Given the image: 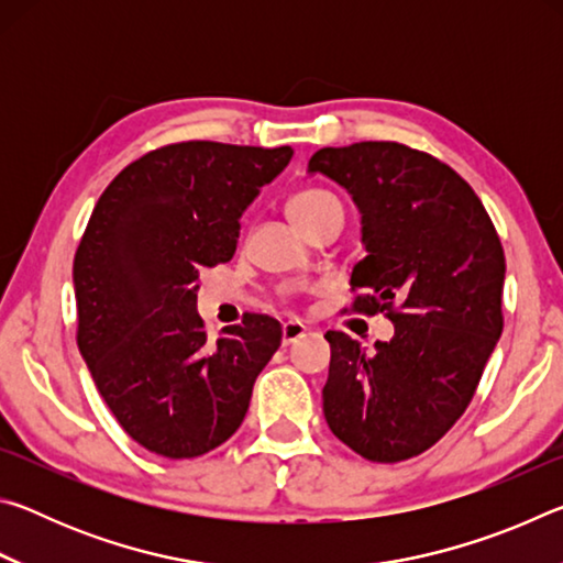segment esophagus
<instances>
[{
    "label": "esophagus",
    "instance_id": "1",
    "mask_svg": "<svg viewBox=\"0 0 563 563\" xmlns=\"http://www.w3.org/2000/svg\"><path fill=\"white\" fill-rule=\"evenodd\" d=\"M305 335V325L298 320H288L283 325V345H292L295 340H300Z\"/></svg>",
    "mask_w": 563,
    "mask_h": 563
}]
</instances>
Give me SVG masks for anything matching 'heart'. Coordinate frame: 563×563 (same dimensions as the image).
I'll return each instance as SVG.
<instances>
[{
  "label": "heart",
  "instance_id": "obj_1",
  "mask_svg": "<svg viewBox=\"0 0 563 563\" xmlns=\"http://www.w3.org/2000/svg\"><path fill=\"white\" fill-rule=\"evenodd\" d=\"M288 213L292 221L298 223L300 231H308V228L316 225L320 218H325L328 213H342V203L332 190L310 186L290 196Z\"/></svg>",
  "mask_w": 563,
  "mask_h": 563
}]
</instances>
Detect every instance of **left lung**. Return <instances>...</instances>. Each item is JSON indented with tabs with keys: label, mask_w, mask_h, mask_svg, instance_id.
I'll return each mask as SVG.
<instances>
[{
	"label": "left lung",
	"mask_w": 563,
	"mask_h": 563,
	"mask_svg": "<svg viewBox=\"0 0 563 563\" xmlns=\"http://www.w3.org/2000/svg\"><path fill=\"white\" fill-rule=\"evenodd\" d=\"M308 168L345 186L362 213L367 255L352 271L345 310L383 312L395 325L373 355L328 332L322 412L365 460H412L464 415L501 335L499 233L454 168L397 141L320 148Z\"/></svg>",
	"instance_id": "8db88e82"
}]
</instances>
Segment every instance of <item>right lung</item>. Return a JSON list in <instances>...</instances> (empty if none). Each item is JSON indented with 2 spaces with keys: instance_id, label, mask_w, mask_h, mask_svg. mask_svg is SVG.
Here are the masks:
<instances>
[{
  "instance_id": "right-lung-1",
  "label": "right lung",
  "mask_w": 563,
  "mask_h": 563,
  "mask_svg": "<svg viewBox=\"0 0 563 563\" xmlns=\"http://www.w3.org/2000/svg\"><path fill=\"white\" fill-rule=\"evenodd\" d=\"M290 146L180 141L103 190L74 255L76 342L133 442L168 460L223 444L280 347V322L247 312L208 340L198 275L235 253L241 216L288 166Z\"/></svg>"
}]
</instances>
